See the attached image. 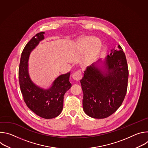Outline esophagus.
Masks as SVG:
<instances>
[{
	"label": "esophagus",
	"mask_w": 148,
	"mask_h": 148,
	"mask_svg": "<svg viewBox=\"0 0 148 148\" xmlns=\"http://www.w3.org/2000/svg\"><path fill=\"white\" fill-rule=\"evenodd\" d=\"M73 78L75 80V81H79L81 78H82V74H81V71L80 70L77 71L75 72L73 75H72Z\"/></svg>",
	"instance_id": "obj_1"
}]
</instances>
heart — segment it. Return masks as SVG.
Listing matches in <instances>:
<instances>
[{
	"instance_id": "b5f03b06",
	"label": "heart",
	"mask_w": 148,
	"mask_h": 148,
	"mask_svg": "<svg viewBox=\"0 0 148 148\" xmlns=\"http://www.w3.org/2000/svg\"><path fill=\"white\" fill-rule=\"evenodd\" d=\"M78 47L81 50L87 51L84 56V61L87 64H91L98 57L102 48V43L100 39L94 36H87L82 38L78 43Z\"/></svg>"
}]
</instances>
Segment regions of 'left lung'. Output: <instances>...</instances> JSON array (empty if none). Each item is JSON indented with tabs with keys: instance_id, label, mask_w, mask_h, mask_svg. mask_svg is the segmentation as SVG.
Masks as SVG:
<instances>
[{
	"instance_id": "left-lung-1",
	"label": "left lung",
	"mask_w": 148,
	"mask_h": 148,
	"mask_svg": "<svg viewBox=\"0 0 148 148\" xmlns=\"http://www.w3.org/2000/svg\"><path fill=\"white\" fill-rule=\"evenodd\" d=\"M128 75L126 57L120 45L112 49L103 61L99 59L87 67L80 80L84 112L97 119L114 114L125 98Z\"/></svg>"
}]
</instances>
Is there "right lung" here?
Here are the masks:
<instances>
[{
  "mask_svg": "<svg viewBox=\"0 0 148 148\" xmlns=\"http://www.w3.org/2000/svg\"><path fill=\"white\" fill-rule=\"evenodd\" d=\"M44 32L36 34L24 48L20 58L18 79L21 92L28 108L38 116L51 119L58 116L63 108L65 93L71 87L70 72L57 77L47 88L33 82L29 73V59L31 52L45 39Z\"/></svg>",
  "mask_w": 148,
  "mask_h": 148,
  "instance_id": "right-lung-1",
  "label": "right lung"
}]
</instances>
